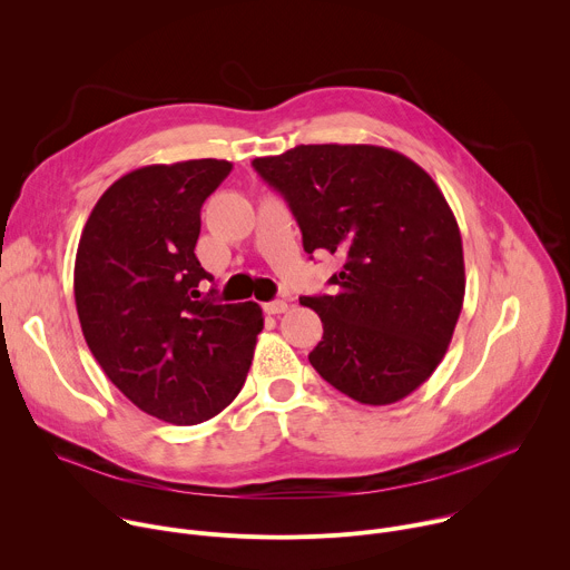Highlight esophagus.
<instances>
[{
  "label": "esophagus",
  "instance_id": "obj_1",
  "mask_svg": "<svg viewBox=\"0 0 570 570\" xmlns=\"http://www.w3.org/2000/svg\"><path fill=\"white\" fill-rule=\"evenodd\" d=\"M286 308H288L286 299H273V302H266V304H264V311H266L268 315H279V313H284Z\"/></svg>",
  "mask_w": 570,
  "mask_h": 570
}]
</instances>
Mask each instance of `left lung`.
I'll return each mask as SVG.
<instances>
[{"label":"left lung","mask_w":570,"mask_h":570,"mask_svg":"<svg viewBox=\"0 0 570 570\" xmlns=\"http://www.w3.org/2000/svg\"><path fill=\"white\" fill-rule=\"evenodd\" d=\"M253 167L288 203L304 250L345 259L334 295L299 297L324 330L315 372L367 405L409 396L444 358L464 299L444 194L413 159L372 144H302Z\"/></svg>","instance_id":"1"}]
</instances>
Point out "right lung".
<instances>
[{
    "instance_id": "add662e5",
    "label": "right lung",
    "mask_w": 570,
    "mask_h": 570,
    "mask_svg": "<svg viewBox=\"0 0 570 570\" xmlns=\"http://www.w3.org/2000/svg\"><path fill=\"white\" fill-rule=\"evenodd\" d=\"M229 171L227 159L207 157L126 174L95 205L76 250L90 352L139 411L178 426L234 401L264 330L259 304L203 295L212 275L194 253L200 207Z\"/></svg>"
}]
</instances>
